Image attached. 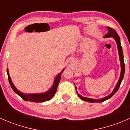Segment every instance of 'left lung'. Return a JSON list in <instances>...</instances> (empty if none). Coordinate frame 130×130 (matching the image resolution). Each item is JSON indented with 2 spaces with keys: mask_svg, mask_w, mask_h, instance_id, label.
Masks as SVG:
<instances>
[{
  "mask_svg": "<svg viewBox=\"0 0 130 130\" xmlns=\"http://www.w3.org/2000/svg\"><path fill=\"white\" fill-rule=\"evenodd\" d=\"M107 29H108V32L104 36V38H108V37H113L114 39H115V41L116 42V44H117L118 49V52H119V55H120V62H121V75H120V79H119L118 82L117 84H116V86L115 87V89H114L112 92L111 93L110 95H107V96L105 97V98H103L102 99H90V98H85V97L82 96L81 95H80L78 93V92L77 91V88L75 87L76 92H77V95H78L80 98L81 99H82L83 101H85L89 102V103H101V102L107 100L108 99L111 98L116 92L118 91V90L119 89L120 87V85H121V83L123 79V77H124V69H125V66H124V60H123V50H122V47L121 45V43H120V38L119 35H118L117 32L115 31L114 29L111 28L110 27H107Z\"/></svg>",
  "mask_w": 130,
  "mask_h": 130,
  "instance_id": "obj_1",
  "label": "left lung"
}]
</instances>
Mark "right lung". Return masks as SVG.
<instances>
[{
    "mask_svg": "<svg viewBox=\"0 0 130 130\" xmlns=\"http://www.w3.org/2000/svg\"><path fill=\"white\" fill-rule=\"evenodd\" d=\"M63 71V70H62V72ZM7 75H8V79L9 84H10V87H12L13 90L17 94L19 95L21 98L23 99H24L26 101H31V102H36V103H43V102L47 101H49L54 96V95L55 94L56 92H57V89L58 86V84L60 82V78H61V72L57 75V77L55 78V80L54 84H53V86H52V88L50 89L48 91L46 92L42 93V94H25L21 92L19 90H18L15 87V86H14L13 83L12 82L11 78H10V75H9V70L8 69H7Z\"/></svg>",
    "mask_w": 130,
    "mask_h": 130,
    "instance_id": "right-lung-1",
    "label": "right lung"
}]
</instances>
